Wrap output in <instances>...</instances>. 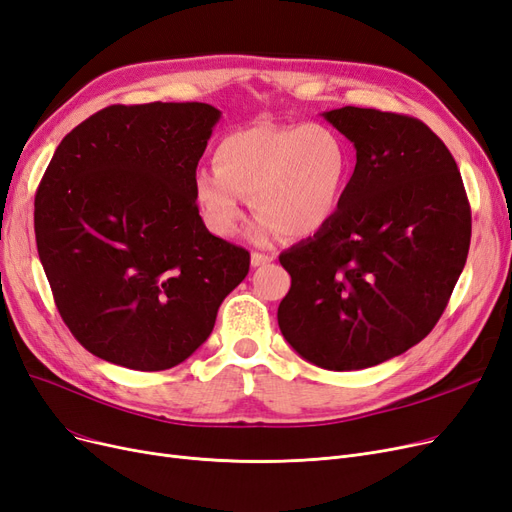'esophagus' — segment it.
Here are the masks:
<instances>
[{
	"label": "esophagus",
	"instance_id": "34e87169",
	"mask_svg": "<svg viewBox=\"0 0 512 512\" xmlns=\"http://www.w3.org/2000/svg\"><path fill=\"white\" fill-rule=\"evenodd\" d=\"M275 256L273 254H262V252H252V264L254 267H264V264L273 262Z\"/></svg>",
	"mask_w": 512,
	"mask_h": 512
}]
</instances>
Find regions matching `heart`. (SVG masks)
<instances>
[{
	"label": "heart",
	"instance_id": "1",
	"mask_svg": "<svg viewBox=\"0 0 512 512\" xmlns=\"http://www.w3.org/2000/svg\"><path fill=\"white\" fill-rule=\"evenodd\" d=\"M214 165L195 173V199L211 233L233 235L252 197L258 239L309 237L330 222L349 180L345 139L322 122L256 125L226 133Z\"/></svg>",
	"mask_w": 512,
	"mask_h": 512
}]
</instances>
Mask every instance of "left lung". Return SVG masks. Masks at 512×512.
I'll list each match as a JSON object with an SVG mask.
<instances>
[{"instance_id":"8db88e82","label":"left lung","mask_w":512,"mask_h":512,"mask_svg":"<svg viewBox=\"0 0 512 512\" xmlns=\"http://www.w3.org/2000/svg\"><path fill=\"white\" fill-rule=\"evenodd\" d=\"M324 118L356 148L339 209L279 254L292 286L284 339L315 366L360 370L426 339L470 248V203L455 158L424 122L345 105Z\"/></svg>"}]
</instances>
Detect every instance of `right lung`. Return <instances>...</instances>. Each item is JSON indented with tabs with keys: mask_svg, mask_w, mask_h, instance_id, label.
Returning <instances> with one entry per match:
<instances>
[{
	"mask_svg": "<svg viewBox=\"0 0 512 512\" xmlns=\"http://www.w3.org/2000/svg\"><path fill=\"white\" fill-rule=\"evenodd\" d=\"M220 112L207 103L110 105L63 137L35 192V243L65 326L133 370L184 362L250 271L211 235L195 173Z\"/></svg>",
	"mask_w": 512,
	"mask_h": 512,
	"instance_id": "obj_1",
	"label": "right lung"
}]
</instances>
